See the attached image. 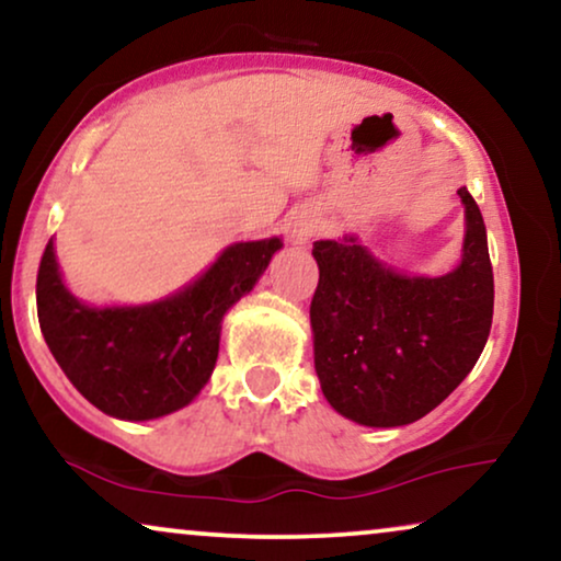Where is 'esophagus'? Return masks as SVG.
<instances>
[{
  "mask_svg": "<svg viewBox=\"0 0 561 561\" xmlns=\"http://www.w3.org/2000/svg\"><path fill=\"white\" fill-rule=\"evenodd\" d=\"M313 232H317V229H313V225H306V221H304V225H296V229H294V242H296V244H309Z\"/></svg>",
  "mask_w": 561,
  "mask_h": 561,
  "instance_id": "obj_1",
  "label": "esophagus"
}]
</instances>
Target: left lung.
<instances>
[{
    "instance_id": "left-lung-1",
    "label": "left lung",
    "mask_w": 561,
    "mask_h": 561,
    "mask_svg": "<svg viewBox=\"0 0 561 561\" xmlns=\"http://www.w3.org/2000/svg\"><path fill=\"white\" fill-rule=\"evenodd\" d=\"M462 263L439 278L403 275L357 242H313V365L334 411L363 426H403L434 411L467 378L493 324L485 221L459 188Z\"/></svg>"
}]
</instances>
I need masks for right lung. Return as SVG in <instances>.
<instances>
[{
  "label": "right lung",
  "mask_w": 561,
  "mask_h": 561,
  "mask_svg": "<svg viewBox=\"0 0 561 561\" xmlns=\"http://www.w3.org/2000/svg\"><path fill=\"white\" fill-rule=\"evenodd\" d=\"M278 237L237 242L202 278L163 301L94 309L68 294L53 240L37 267V319L76 390L99 411L148 421L188 405L211 378L221 319L250 294Z\"/></svg>",
  "instance_id": "add662e5"
}]
</instances>
